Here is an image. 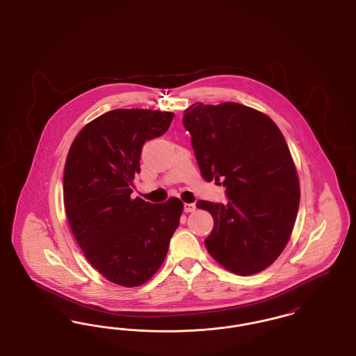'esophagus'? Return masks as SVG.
I'll use <instances>...</instances> for the list:
<instances>
[{
  "mask_svg": "<svg viewBox=\"0 0 356 356\" xmlns=\"http://www.w3.org/2000/svg\"><path fill=\"white\" fill-rule=\"evenodd\" d=\"M196 209V205L193 203H186L184 204V212L189 213V212H193Z\"/></svg>",
  "mask_w": 356,
  "mask_h": 356,
  "instance_id": "34e87169",
  "label": "esophagus"
}]
</instances>
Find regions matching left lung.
Listing matches in <instances>:
<instances>
[{
  "instance_id": "8db88e82",
  "label": "left lung",
  "mask_w": 356,
  "mask_h": 356,
  "mask_svg": "<svg viewBox=\"0 0 356 356\" xmlns=\"http://www.w3.org/2000/svg\"><path fill=\"white\" fill-rule=\"evenodd\" d=\"M183 124L207 181L225 186L227 204L197 202L213 218L204 240L228 271L266 270L283 252L300 203V186L284 136L264 113L237 102H195Z\"/></svg>"
}]
</instances>
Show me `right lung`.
<instances>
[{
  "mask_svg": "<svg viewBox=\"0 0 356 356\" xmlns=\"http://www.w3.org/2000/svg\"><path fill=\"white\" fill-rule=\"evenodd\" d=\"M172 112L115 109L86 124L70 145L64 204L88 261L122 287L144 284L163 264L179 227L177 197L152 204L131 199L147 140L164 135Z\"/></svg>",
  "mask_w": 356,
  "mask_h": 356,
  "instance_id": "right-lung-1",
  "label": "right lung"
}]
</instances>
